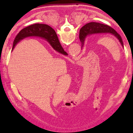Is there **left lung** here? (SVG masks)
I'll list each match as a JSON object with an SVG mask.
<instances>
[{"mask_svg":"<svg viewBox=\"0 0 133 133\" xmlns=\"http://www.w3.org/2000/svg\"><path fill=\"white\" fill-rule=\"evenodd\" d=\"M81 33L79 34V39L81 42L82 43V46L85 38L87 35H91L93 34H111L112 35L115 36L121 44L123 47V43L121 36L112 27L107 25L101 24L99 23H95V22H90L84 25L81 29Z\"/></svg>","mask_w":133,"mask_h":133,"instance_id":"8db88e82","label":"left lung"}]
</instances>
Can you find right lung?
I'll return each mask as SVG.
<instances>
[{"mask_svg": "<svg viewBox=\"0 0 133 133\" xmlns=\"http://www.w3.org/2000/svg\"><path fill=\"white\" fill-rule=\"evenodd\" d=\"M32 36H41L47 39L54 49L62 54L67 55V53L64 51L63 47H62L55 31L50 26L44 24L36 23L22 29L17 35L14 41L12 50L20 40Z\"/></svg>", "mask_w": 133, "mask_h": 133, "instance_id": "1", "label": "right lung"}]
</instances>
